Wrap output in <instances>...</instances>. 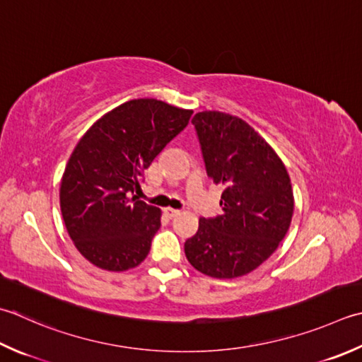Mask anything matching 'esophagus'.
<instances>
[{"instance_id": "obj_1", "label": "esophagus", "mask_w": 362, "mask_h": 362, "mask_svg": "<svg viewBox=\"0 0 362 362\" xmlns=\"http://www.w3.org/2000/svg\"><path fill=\"white\" fill-rule=\"evenodd\" d=\"M180 211L179 210H175V209H171V207H168V209H165V215L168 216V218H175L177 215H179Z\"/></svg>"}]
</instances>
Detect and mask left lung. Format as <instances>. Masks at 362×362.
Returning <instances> with one entry per match:
<instances>
[{"label": "left lung", "instance_id": "8db88e82", "mask_svg": "<svg viewBox=\"0 0 362 362\" xmlns=\"http://www.w3.org/2000/svg\"><path fill=\"white\" fill-rule=\"evenodd\" d=\"M207 174L224 185L223 214L201 218L185 256L216 279L256 270L278 250L292 223L293 191L274 148L238 116L201 111L193 117Z\"/></svg>", "mask_w": 362, "mask_h": 362}]
</instances>
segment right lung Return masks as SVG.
I'll use <instances>...</instances> for the list:
<instances>
[{
	"mask_svg": "<svg viewBox=\"0 0 362 362\" xmlns=\"http://www.w3.org/2000/svg\"><path fill=\"white\" fill-rule=\"evenodd\" d=\"M193 110L157 98L116 106L78 141L62 174L61 214L81 256L106 272L138 267L161 226V210L133 196L141 175Z\"/></svg>",
	"mask_w": 362,
	"mask_h": 362,
	"instance_id": "add662e5",
	"label": "right lung"
}]
</instances>
